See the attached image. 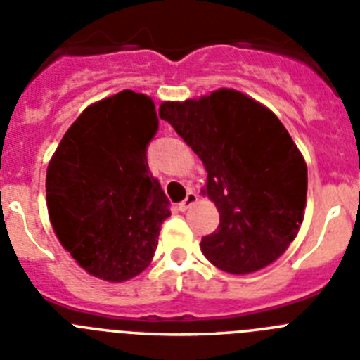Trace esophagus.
<instances>
[{"label": "esophagus", "mask_w": 360, "mask_h": 360, "mask_svg": "<svg viewBox=\"0 0 360 360\" xmlns=\"http://www.w3.org/2000/svg\"><path fill=\"white\" fill-rule=\"evenodd\" d=\"M196 200H198V195H196V193H193V191H189V193H187V196H186V200L178 203V209H180V211H187V209L195 205Z\"/></svg>", "instance_id": "obj_1"}]
</instances>
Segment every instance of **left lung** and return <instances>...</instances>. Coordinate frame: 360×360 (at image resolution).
<instances>
[{
    "instance_id": "8db88e82",
    "label": "left lung",
    "mask_w": 360,
    "mask_h": 360,
    "mask_svg": "<svg viewBox=\"0 0 360 360\" xmlns=\"http://www.w3.org/2000/svg\"><path fill=\"white\" fill-rule=\"evenodd\" d=\"M160 119L200 157L219 225L202 238L218 269L250 274L276 262L297 236L307 205L303 155L281 120L236 90L162 103Z\"/></svg>"
}]
</instances>
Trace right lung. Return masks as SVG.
I'll list each match as a JSON object with an SVG mask.
<instances>
[{
  "label": "right lung",
  "mask_w": 360,
  "mask_h": 360,
  "mask_svg": "<svg viewBox=\"0 0 360 360\" xmlns=\"http://www.w3.org/2000/svg\"><path fill=\"white\" fill-rule=\"evenodd\" d=\"M155 103L124 90L86 108L46 169V205L61 245L86 272L120 283L151 263L169 200L148 167Z\"/></svg>",
  "instance_id": "obj_1"
}]
</instances>
